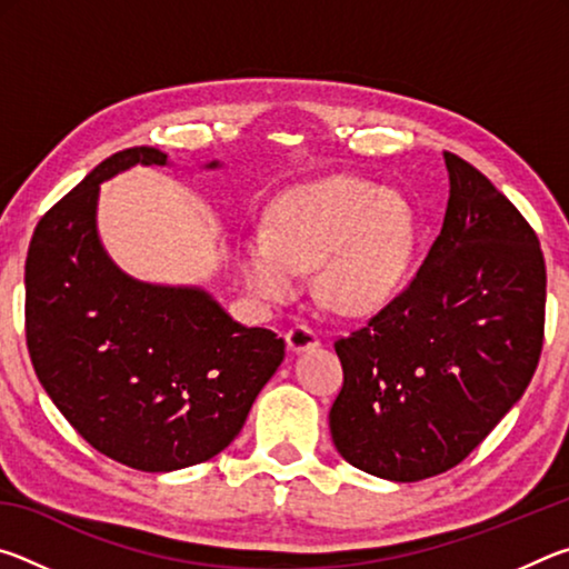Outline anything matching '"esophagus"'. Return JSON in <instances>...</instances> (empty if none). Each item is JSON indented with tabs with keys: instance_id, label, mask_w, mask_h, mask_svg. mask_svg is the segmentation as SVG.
I'll return each mask as SVG.
<instances>
[{
	"instance_id": "obj_1",
	"label": "esophagus",
	"mask_w": 569,
	"mask_h": 569,
	"mask_svg": "<svg viewBox=\"0 0 569 569\" xmlns=\"http://www.w3.org/2000/svg\"><path fill=\"white\" fill-rule=\"evenodd\" d=\"M286 341H288V349H291L293 353H301V351L319 349L321 336L316 333L308 323H296L293 329H288Z\"/></svg>"
}]
</instances>
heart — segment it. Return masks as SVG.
<instances>
[{"label": "heart", "mask_w": 569, "mask_h": 569, "mask_svg": "<svg viewBox=\"0 0 569 569\" xmlns=\"http://www.w3.org/2000/svg\"><path fill=\"white\" fill-rule=\"evenodd\" d=\"M417 226L397 192L356 178H326L278 198L268 236L238 246V271L266 301H291L301 273L319 268L326 301L373 313L393 301L411 271Z\"/></svg>", "instance_id": "heart-1"}]
</instances>
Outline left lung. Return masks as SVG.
I'll return each instance as SVG.
<instances>
[{
	"mask_svg": "<svg viewBox=\"0 0 569 569\" xmlns=\"http://www.w3.org/2000/svg\"><path fill=\"white\" fill-rule=\"evenodd\" d=\"M441 233L407 291L336 341L343 387L329 423L339 455L391 481L469 457L532 381L547 271L537 233L492 182L445 152Z\"/></svg>",
	"mask_w": 569,
	"mask_h": 569,
	"instance_id": "left-lung-1",
	"label": "left lung"
}]
</instances>
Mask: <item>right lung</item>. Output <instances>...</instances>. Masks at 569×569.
<instances>
[{"mask_svg": "<svg viewBox=\"0 0 569 569\" xmlns=\"http://www.w3.org/2000/svg\"><path fill=\"white\" fill-rule=\"evenodd\" d=\"M166 166L156 148L100 162L34 228L24 331L34 373L77 435L140 471H176L223 451L286 356L200 288L134 281L98 238L100 182ZM218 168V162H208Z\"/></svg>", "mask_w": 569, "mask_h": 569, "instance_id": "obj_1", "label": "right lung"}]
</instances>
